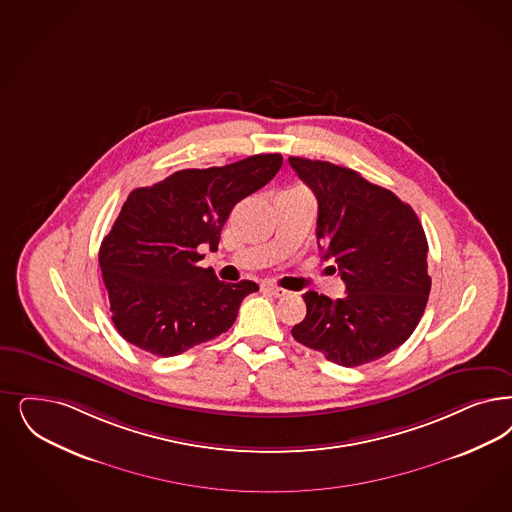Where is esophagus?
Listing matches in <instances>:
<instances>
[{
  "label": "esophagus",
  "mask_w": 512,
  "mask_h": 512,
  "mask_svg": "<svg viewBox=\"0 0 512 512\" xmlns=\"http://www.w3.org/2000/svg\"><path fill=\"white\" fill-rule=\"evenodd\" d=\"M263 291L270 293V295H272V297H276V299H280V297H285V295H287V291H285V289L278 287V285H274V283H263Z\"/></svg>",
  "instance_id": "34e87169"
}]
</instances>
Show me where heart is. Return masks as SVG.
Here are the masks:
<instances>
[{"label":"heart","instance_id":"b5f03b06","mask_svg":"<svg viewBox=\"0 0 512 512\" xmlns=\"http://www.w3.org/2000/svg\"><path fill=\"white\" fill-rule=\"evenodd\" d=\"M285 194H297V193H306L302 187H291V189H287V191H283Z\"/></svg>","mask_w":512,"mask_h":512}]
</instances>
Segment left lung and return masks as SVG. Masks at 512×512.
<instances>
[{"mask_svg": "<svg viewBox=\"0 0 512 512\" xmlns=\"http://www.w3.org/2000/svg\"><path fill=\"white\" fill-rule=\"evenodd\" d=\"M289 164L318 198L319 251L348 293H304L306 318L291 335L342 367L376 361L422 319L431 291L422 223L397 194L350 168L300 157Z\"/></svg>", "mask_w": 512, "mask_h": 512, "instance_id": "left-lung-1", "label": "left lung"}]
</instances>
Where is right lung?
<instances>
[{"instance_id":"right-lung-1","label":"right lung","mask_w":512,"mask_h":512,"mask_svg":"<svg viewBox=\"0 0 512 512\" xmlns=\"http://www.w3.org/2000/svg\"><path fill=\"white\" fill-rule=\"evenodd\" d=\"M282 155L179 170L128 194L102 246L111 319L124 340L172 357L227 333L255 282H219L198 247L217 249L232 208L265 187Z\"/></svg>"}]
</instances>
